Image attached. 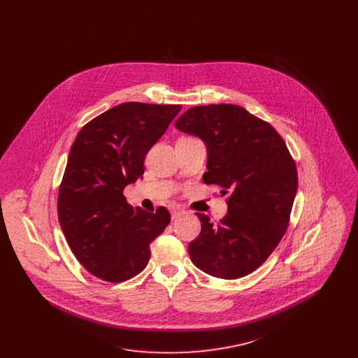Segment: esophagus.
I'll list each match as a JSON object with an SVG mask.
<instances>
[{
	"label": "esophagus",
	"mask_w": 358,
	"mask_h": 358,
	"mask_svg": "<svg viewBox=\"0 0 358 358\" xmlns=\"http://www.w3.org/2000/svg\"><path fill=\"white\" fill-rule=\"evenodd\" d=\"M171 220H176V219H178V217H181L182 215H185V210L182 209V208H180V206H174L173 209L171 210Z\"/></svg>",
	"instance_id": "1"
}]
</instances>
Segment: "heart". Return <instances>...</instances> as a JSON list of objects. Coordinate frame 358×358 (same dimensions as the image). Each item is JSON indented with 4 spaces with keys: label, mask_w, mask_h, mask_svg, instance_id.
<instances>
[{
    "label": "heart",
    "mask_w": 358,
    "mask_h": 358,
    "mask_svg": "<svg viewBox=\"0 0 358 358\" xmlns=\"http://www.w3.org/2000/svg\"><path fill=\"white\" fill-rule=\"evenodd\" d=\"M182 138H192V136H182Z\"/></svg>",
    "instance_id": "heart-1"
}]
</instances>
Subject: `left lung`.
Here are the masks:
<instances>
[{
  "instance_id": "8db88e82",
  "label": "left lung",
  "mask_w": 358,
  "mask_h": 358,
  "mask_svg": "<svg viewBox=\"0 0 358 358\" xmlns=\"http://www.w3.org/2000/svg\"><path fill=\"white\" fill-rule=\"evenodd\" d=\"M174 126L208 149L205 184L222 187L228 212L217 224L196 213L201 232L187 251L196 267L222 279L255 271L286 234L298 173L273 126L235 104L189 108Z\"/></svg>"
}]
</instances>
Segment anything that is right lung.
I'll use <instances>...</instances> for the list:
<instances>
[{
    "label": "right lung",
    "mask_w": 358,
    "mask_h": 358,
    "mask_svg": "<svg viewBox=\"0 0 358 358\" xmlns=\"http://www.w3.org/2000/svg\"><path fill=\"white\" fill-rule=\"evenodd\" d=\"M181 104L127 102L90 120L75 138L57 196V215L71 251L85 270L111 282L141 273L150 243L171 222L126 201L123 189L143 174V162Z\"/></svg>",
    "instance_id": "add662e5"
}]
</instances>
